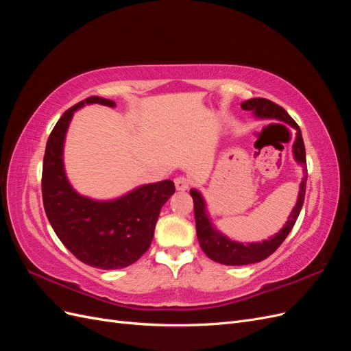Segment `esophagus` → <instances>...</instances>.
<instances>
[{
	"label": "esophagus",
	"mask_w": 351,
	"mask_h": 351,
	"mask_svg": "<svg viewBox=\"0 0 351 351\" xmlns=\"http://www.w3.org/2000/svg\"><path fill=\"white\" fill-rule=\"evenodd\" d=\"M174 183H176V189L180 190V192H184V190H187L190 187V184H192V183H190V180L187 177H184V176L177 177L174 180Z\"/></svg>",
	"instance_id": "1"
}]
</instances>
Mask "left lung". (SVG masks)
<instances>
[{
	"label": "left lung",
	"mask_w": 351,
	"mask_h": 351,
	"mask_svg": "<svg viewBox=\"0 0 351 351\" xmlns=\"http://www.w3.org/2000/svg\"><path fill=\"white\" fill-rule=\"evenodd\" d=\"M240 107L243 110L253 111L258 117H263V119H277L281 121L289 123L297 130V137L293 146L294 158L295 161L302 164L304 169V178L300 184V193L299 199H297V204L289 217L285 227L278 232L277 236L272 237L271 240L262 241V243H252V244H240L234 243L224 236H221L212 228L209 218L205 210V202L204 197L200 196L196 190H190V195L193 197V208H195V221H196V232H197V240L202 250L205 252L206 256L212 261H215L222 265H231V267H236V265H249L254 262H261L267 259L268 256L277 250L282 241L289 236V232L293 230L297 218L303 206L304 202V193H306V180H307V164H306V151H304V143L300 127L297 124L290 114L287 112L278 104H275L269 99L265 98H253L249 101H244Z\"/></svg>",
	"instance_id": "obj_1"
}]
</instances>
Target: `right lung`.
I'll use <instances>...</instances> for the list:
<instances>
[{"label":"right lung","instance_id":"add662e5","mask_svg":"<svg viewBox=\"0 0 351 351\" xmlns=\"http://www.w3.org/2000/svg\"><path fill=\"white\" fill-rule=\"evenodd\" d=\"M93 102L115 105L89 97L69 108L52 129L42 167V200L51 227L74 256L93 268L119 269L149 249L159 212L176 186L164 180L111 202H95L74 192L62 165V145L73 112Z\"/></svg>","mask_w":351,"mask_h":351}]
</instances>
